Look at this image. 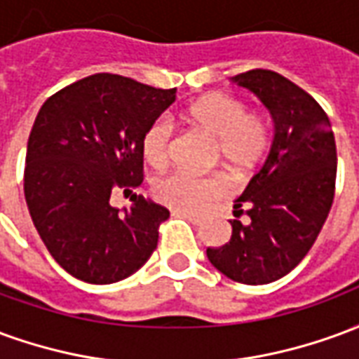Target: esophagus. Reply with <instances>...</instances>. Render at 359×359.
<instances>
[{"label":"esophagus","mask_w":359,"mask_h":359,"mask_svg":"<svg viewBox=\"0 0 359 359\" xmlns=\"http://www.w3.org/2000/svg\"><path fill=\"white\" fill-rule=\"evenodd\" d=\"M172 215H179V217H184L188 219L190 223H194V225H200L203 221L202 215H198V213H192V211H180V210H175L172 211Z\"/></svg>","instance_id":"34e87169"}]
</instances>
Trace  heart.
Returning <instances> with one entry per match:
<instances>
[{"label": "heart", "instance_id": "heart-1", "mask_svg": "<svg viewBox=\"0 0 359 359\" xmlns=\"http://www.w3.org/2000/svg\"><path fill=\"white\" fill-rule=\"evenodd\" d=\"M190 125L215 138V159L234 177L246 175L264 156L269 142V125L264 115L252 113L246 103L229 94H205L184 111ZM172 125L167 117L151 121L142 136L144 159L156 169H163L171 157ZM225 182L217 175L198 177L177 171L156 180L154 196L165 205L180 211H200L225 194Z\"/></svg>", "mask_w": 359, "mask_h": 359}]
</instances>
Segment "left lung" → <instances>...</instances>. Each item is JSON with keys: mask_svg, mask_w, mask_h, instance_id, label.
<instances>
[{"mask_svg": "<svg viewBox=\"0 0 359 359\" xmlns=\"http://www.w3.org/2000/svg\"><path fill=\"white\" fill-rule=\"evenodd\" d=\"M231 81L259 97L275 123L264 167L234 200L231 241L208 259L242 285H267L300 264L323 229L334 198L337 144L321 105L283 74L254 69Z\"/></svg>", "mask_w": 359, "mask_h": 359, "instance_id": "obj_1", "label": "left lung"}]
</instances>
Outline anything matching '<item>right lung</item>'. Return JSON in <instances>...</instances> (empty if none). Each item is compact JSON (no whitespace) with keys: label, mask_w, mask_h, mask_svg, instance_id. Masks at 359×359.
<instances>
[{"label":"right lung","mask_w":359,"mask_h":359,"mask_svg":"<svg viewBox=\"0 0 359 359\" xmlns=\"http://www.w3.org/2000/svg\"><path fill=\"white\" fill-rule=\"evenodd\" d=\"M177 97L109 73L86 76L46 100L30 130L25 198L36 231L63 269L90 285H111L157 248L163 205L134 194L109 203L113 188L142 182V136Z\"/></svg>","instance_id":"obj_1"}]
</instances>
